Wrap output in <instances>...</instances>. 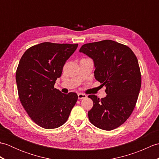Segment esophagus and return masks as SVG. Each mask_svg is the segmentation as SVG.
Masks as SVG:
<instances>
[{
  "label": "esophagus",
  "mask_w": 159,
  "mask_h": 159,
  "mask_svg": "<svg viewBox=\"0 0 159 159\" xmlns=\"http://www.w3.org/2000/svg\"><path fill=\"white\" fill-rule=\"evenodd\" d=\"M78 98H79V99H83V98H86L87 96L84 93H78Z\"/></svg>",
  "instance_id": "obj_1"
}]
</instances>
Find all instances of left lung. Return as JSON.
<instances>
[{"instance_id": "left-lung-1", "label": "left lung", "mask_w": 159, "mask_h": 159, "mask_svg": "<svg viewBox=\"0 0 159 159\" xmlns=\"http://www.w3.org/2000/svg\"><path fill=\"white\" fill-rule=\"evenodd\" d=\"M79 52L93 59L95 79L106 87V97L88 96L93 102L89 120L100 129L113 130L135 107L141 85L138 60L129 47L109 39L85 43Z\"/></svg>"}]
</instances>
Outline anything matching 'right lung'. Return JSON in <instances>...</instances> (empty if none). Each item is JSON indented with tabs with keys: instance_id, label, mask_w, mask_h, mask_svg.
Returning <instances> with one entry per match:
<instances>
[{
	"instance_id": "obj_1",
	"label": "right lung",
	"mask_w": 159,
	"mask_h": 159,
	"mask_svg": "<svg viewBox=\"0 0 159 159\" xmlns=\"http://www.w3.org/2000/svg\"><path fill=\"white\" fill-rule=\"evenodd\" d=\"M77 47L43 42L26 50L20 60L16 75L20 100L31 119L43 128L62 126L78 100L76 93L65 94L54 87Z\"/></svg>"
}]
</instances>
